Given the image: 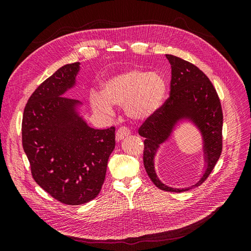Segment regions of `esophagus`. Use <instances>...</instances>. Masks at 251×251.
Segmentation results:
<instances>
[{
  "mask_svg": "<svg viewBox=\"0 0 251 251\" xmlns=\"http://www.w3.org/2000/svg\"><path fill=\"white\" fill-rule=\"evenodd\" d=\"M131 134V131L128 130L127 127L126 126H121L120 128H118V131L116 132V141L119 142L121 140H124L126 137H127L128 135Z\"/></svg>",
  "mask_w": 251,
  "mask_h": 251,
  "instance_id": "esophagus-1",
  "label": "esophagus"
}]
</instances>
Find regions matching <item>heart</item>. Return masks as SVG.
<instances>
[{
  "mask_svg": "<svg viewBox=\"0 0 251 251\" xmlns=\"http://www.w3.org/2000/svg\"><path fill=\"white\" fill-rule=\"evenodd\" d=\"M164 95L165 82L159 75L133 70L108 79L102 93L91 91L89 100L94 111L104 114L112 113L111 103L125 105L128 117L141 121L157 111Z\"/></svg>",
  "mask_w": 251,
  "mask_h": 251,
  "instance_id": "b5f03b06",
  "label": "heart"
}]
</instances>
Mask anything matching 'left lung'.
<instances>
[{
    "instance_id": "1",
    "label": "left lung",
    "mask_w": 251,
    "mask_h": 251,
    "mask_svg": "<svg viewBox=\"0 0 251 251\" xmlns=\"http://www.w3.org/2000/svg\"><path fill=\"white\" fill-rule=\"evenodd\" d=\"M172 67L171 94L160 108L139 127L144 140L143 163L153 183L165 192L181 193L201 185L214 170L222 153L223 113L217 91L198 67L180 57L166 54ZM182 120L193 122L202 135L205 171L196 185L185 189H174L158 180L153 159L160 144L170 137Z\"/></svg>"
}]
</instances>
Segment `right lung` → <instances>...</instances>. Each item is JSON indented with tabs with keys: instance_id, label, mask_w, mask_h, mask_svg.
Segmentation results:
<instances>
[{
	"instance_id": "obj_1",
	"label": "right lung",
	"mask_w": 251,
	"mask_h": 251,
	"mask_svg": "<svg viewBox=\"0 0 251 251\" xmlns=\"http://www.w3.org/2000/svg\"><path fill=\"white\" fill-rule=\"evenodd\" d=\"M79 63L65 65L30 96L22 142L32 177L57 201L79 205L100 194L115 148V127L96 130L79 115L81 104L64 96L75 86Z\"/></svg>"
}]
</instances>
